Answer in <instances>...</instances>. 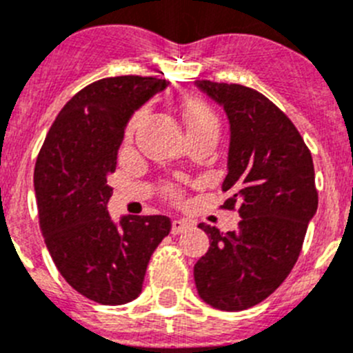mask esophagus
<instances>
[{"label":"esophagus","instance_id":"esophagus-1","mask_svg":"<svg viewBox=\"0 0 353 353\" xmlns=\"http://www.w3.org/2000/svg\"><path fill=\"white\" fill-rule=\"evenodd\" d=\"M190 227V221L189 220H173L171 223V234H182L183 230H187Z\"/></svg>","mask_w":353,"mask_h":353}]
</instances>
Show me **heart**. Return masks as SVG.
Returning a JSON list of instances; mask_svg holds the SVG:
<instances>
[{"label": "heart", "instance_id": "1", "mask_svg": "<svg viewBox=\"0 0 353 353\" xmlns=\"http://www.w3.org/2000/svg\"><path fill=\"white\" fill-rule=\"evenodd\" d=\"M182 109H183V119H185L187 130H189L190 135H194V133H201L204 132V130L218 128L216 116H214L213 109H211L204 100L196 99V97H190V99L183 100ZM143 117H145V112L140 110V112H137L135 116H133V119L130 121L128 130H126V137H128V139H132L133 133L137 132V128H139L140 123L143 121ZM171 194L176 196V190H171Z\"/></svg>", "mask_w": 353, "mask_h": 353}]
</instances>
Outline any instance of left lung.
Listing matches in <instances>:
<instances>
[{
    "label": "left lung",
    "instance_id": "8db88e82",
    "mask_svg": "<svg viewBox=\"0 0 353 353\" xmlns=\"http://www.w3.org/2000/svg\"><path fill=\"white\" fill-rule=\"evenodd\" d=\"M230 123L227 176L221 190L239 204V229L220 232L199 223L210 250L194 265L199 296L218 310L254 307L284 283L300 256L317 211L314 161L290 117L260 92L199 79Z\"/></svg>",
    "mask_w": 353,
    "mask_h": 353
}]
</instances>
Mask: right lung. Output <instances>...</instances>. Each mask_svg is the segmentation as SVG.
<instances>
[{
    "mask_svg": "<svg viewBox=\"0 0 353 353\" xmlns=\"http://www.w3.org/2000/svg\"><path fill=\"white\" fill-rule=\"evenodd\" d=\"M166 79H99L63 105L34 166L39 227L63 279L83 296L123 305L142 291L154 250L170 234L163 214L112 221L107 203L124 128L137 109L163 92Z\"/></svg>",
    "mask_w": 353,
    "mask_h": 353,
    "instance_id": "right-lung-1",
    "label": "right lung"
}]
</instances>
